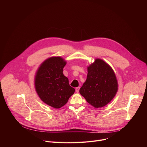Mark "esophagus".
<instances>
[{
    "label": "esophagus",
    "mask_w": 147,
    "mask_h": 147,
    "mask_svg": "<svg viewBox=\"0 0 147 147\" xmlns=\"http://www.w3.org/2000/svg\"><path fill=\"white\" fill-rule=\"evenodd\" d=\"M79 89H80V87L76 88V91L77 93H78V92H79Z\"/></svg>",
    "instance_id": "34e87169"
}]
</instances>
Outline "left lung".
<instances>
[{
    "mask_svg": "<svg viewBox=\"0 0 147 147\" xmlns=\"http://www.w3.org/2000/svg\"><path fill=\"white\" fill-rule=\"evenodd\" d=\"M118 90L116 76L112 68L101 59L88 67L87 79L80 94L95 108L103 107L114 98Z\"/></svg>",
    "mask_w": 147,
    "mask_h": 147,
    "instance_id": "1",
    "label": "left lung"
}]
</instances>
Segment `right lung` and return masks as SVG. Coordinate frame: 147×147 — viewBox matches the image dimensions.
Here are the masks:
<instances>
[{"label":"right lung","mask_w":147,"mask_h":147,"mask_svg":"<svg viewBox=\"0 0 147 147\" xmlns=\"http://www.w3.org/2000/svg\"><path fill=\"white\" fill-rule=\"evenodd\" d=\"M66 63L60 57H51L41 64L35 76L34 85L37 95L43 102L55 109L65 105L75 92L63 74Z\"/></svg>","instance_id":"right-lung-1"}]
</instances>
